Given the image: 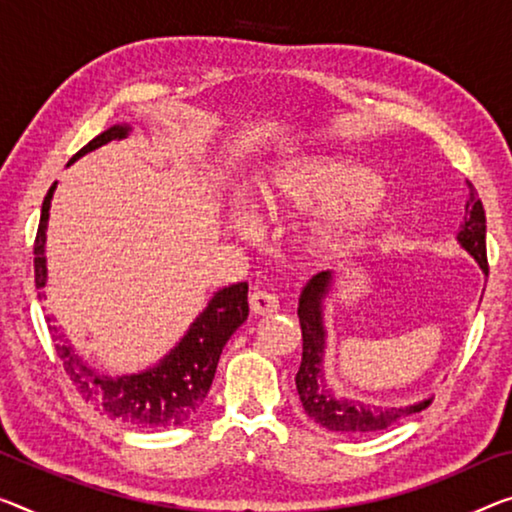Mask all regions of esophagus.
Masks as SVG:
<instances>
[{"label":"esophagus","mask_w":512,"mask_h":512,"mask_svg":"<svg viewBox=\"0 0 512 512\" xmlns=\"http://www.w3.org/2000/svg\"><path fill=\"white\" fill-rule=\"evenodd\" d=\"M249 309L256 313V316H270L279 309V300L277 295L267 293V290H254L249 295Z\"/></svg>","instance_id":"esophagus-1"}]
</instances>
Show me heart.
<instances>
[{"instance_id":"obj_1","label":"heart","mask_w":512,"mask_h":512,"mask_svg":"<svg viewBox=\"0 0 512 512\" xmlns=\"http://www.w3.org/2000/svg\"><path fill=\"white\" fill-rule=\"evenodd\" d=\"M258 203L272 215L322 210L313 226L320 247H345L380 222L389 194L364 164L338 157H295L258 180Z\"/></svg>"}]
</instances>
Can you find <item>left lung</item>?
Instances as JSON below:
<instances>
[{
	"instance_id": "1",
	"label": "left lung",
	"mask_w": 512,
	"mask_h": 512,
	"mask_svg": "<svg viewBox=\"0 0 512 512\" xmlns=\"http://www.w3.org/2000/svg\"><path fill=\"white\" fill-rule=\"evenodd\" d=\"M458 242L465 247L487 274V249H485V210L478 199L476 187L469 183L467 215L460 226ZM332 286V272H320L313 277L300 297V327H302V364L295 375L297 393H300L304 412L318 426L345 432V435H366V432L387 430L405 416L426 410L430 400L407 407H377L364 405L334 393L327 387L322 373V352H325V327H322V297Z\"/></svg>"
}]
</instances>
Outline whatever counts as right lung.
I'll return each mask as SVG.
<instances>
[{
	"mask_svg": "<svg viewBox=\"0 0 512 512\" xmlns=\"http://www.w3.org/2000/svg\"><path fill=\"white\" fill-rule=\"evenodd\" d=\"M125 132H128L125 125H114V128L105 130L102 135L89 141L80 153L73 155V160L107 144V141L125 137ZM54 187H57V183L47 190L43 199L41 224H38L34 242L36 288L45 286V229ZM247 316V283L242 281L222 288L212 297L208 309L194 320L183 341L160 364L148 368L146 373L123 375L116 377V380L93 373L64 341V334L59 332L57 325H52L50 316H47V329H50L52 341L57 343V355L64 361V371L70 375V382L75 384L86 403L96 407L100 414L109 416V419L125 423V426L139 430H162L183 426L203 405L217 371L219 355H222L231 334L247 320Z\"/></svg>",
	"mask_w": 512,
	"mask_h": 512,
	"instance_id": "obj_1",
	"label": "right lung"
}]
</instances>
